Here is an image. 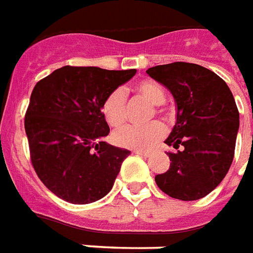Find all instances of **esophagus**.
Instances as JSON below:
<instances>
[{
	"mask_svg": "<svg viewBox=\"0 0 253 253\" xmlns=\"http://www.w3.org/2000/svg\"><path fill=\"white\" fill-rule=\"evenodd\" d=\"M132 153H134V154H136V155H141V157H146V158H147V157H150V153H149V151L134 150V151H132Z\"/></svg>",
	"mask_w": 253,
	"mask_h": 253,
	"instance_id": "34e87169",
	"label": "esophagus"
}]
</instances>
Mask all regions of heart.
I'll list each match as a JSON object with an SVG mask.
<instances>
[{
  "label": "heart",
  "mask_w": 253,
  "mask_h": 253,
  "mask_svg": "<svg viewBox=\"0 0 253 253\" xmlns=\"http://www.w3.org/2000/svg\"><path fill=\"white\" fill-rule=\"evenodd\" d=\"M134 92L154 106H160L166 99V92L160 84L153 80H142L134 85ZM102 115L112 128H119L126 123V98L121 89H114L103 99ZM160 114V110H154ZM165 126L161 122H151L142 127L127 126L114 134V142L118 146L132 150L149 151L165 136Z\"/></svg>",
  "instance_id": "obj_1"
}]
</instances>
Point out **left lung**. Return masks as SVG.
<instances>
[{
  "label": "left lung",
  "mask_w": 253,
  "mask_h": 253,
  "mask_svg": "<svg viewBox=\"0 0 253 253\" xmlns=\"http://www.w3.org/2000/svg\"><path fill=\"white\" fill-rule=\"evenodd\" d=\"M177 102V122L165 143L168 171L155 175L158 188L173 198L194 201L220 184L235 157L239 110L224 80L201 65L175 61L146 71Z\"/></svg>",
  "instance_id": "1"
}]
</instances>
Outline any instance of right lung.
Listing matches in <instances>:
<instances>
[{
    "label": "right lung",
    "mask_w": 253,
    "mask_h": 253,
    "mask_svg": "<svg viewBox=\"0 0 253 253\" xmlns=\"http://www.w3.org/2000/svg\"><path fill=\"white\" fill-rule=\"evenodd\" d=\"M135 72L65 65L35 85L24 121L31 162L61 200L95 203L111 190L130 151L103 142L110 127L100 106Z\"/></svg>",
    "instance_id": "1"
}]
</instances>
